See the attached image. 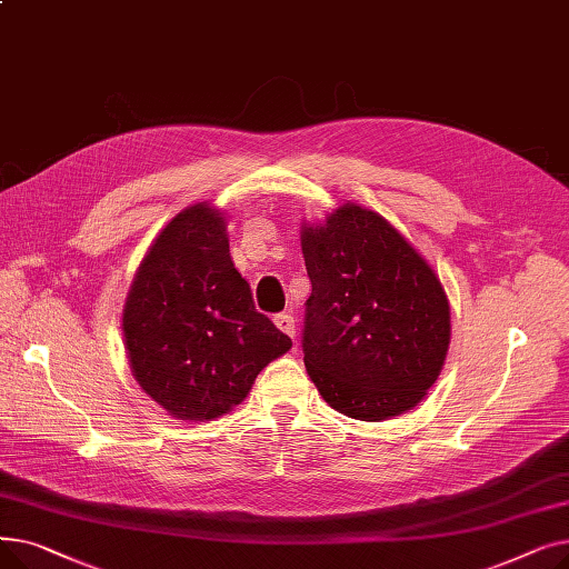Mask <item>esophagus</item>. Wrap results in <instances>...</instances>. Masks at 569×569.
Here are the masks:
<instances>
[{
    "label": "esophagus",
    "mask_w": 569,
    "mask_h": 569,
    "mask_svg": "<svg viewBox=\"0 0 569 569\" xmlns=\"http://www.w3.org/2000/svg\"><path fill=\"white\" fill-rule=\"evenodd\" d=\"M274 325L283 335H288L290 339H295V318L290 313H277L274 316Z\"/></svg>",
    "instance_id": "1"
}]
</instances>
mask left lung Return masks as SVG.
Instances as JSON below:
<instances>
[{
	"label": "left lung",
	"instance_id": "8db88e82",
	"mask_svg": "<svg viewBox=\"0 0 569 569\" xmlns=\"http://www.w3.org/2000/svg\"><path fill=\"white\" fill-rule=\"evenodd\" d=\"M302 253L311 279L302 350L322 399L365 422L415 408L450 346V302L431 264L355 202L302 226Z\"/></svg>",
	"mask_w": 569,
	"mask_h": 569
}]
</instances>
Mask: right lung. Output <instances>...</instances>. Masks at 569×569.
I'll use <instances>...</instances> for the list:
<instances>
[{
    "label": "right lung",
    "instance_id": "obj_1",
    "mask_svg": "<svg viewBox=\"0 0 569 569\" xmlns=\"http://www.w3.org/2000/svg\"><path fill=\"white\" fill-rule=\"evenodd\" d=\"M124 343L144 395L177 420H214L290 350L256 311L230 258L226 217L209 202L179 212L142 258L124 305Z\"/></svg>",
    "mask_w": 569,
    "mask_h": 569
}]
</instances>
